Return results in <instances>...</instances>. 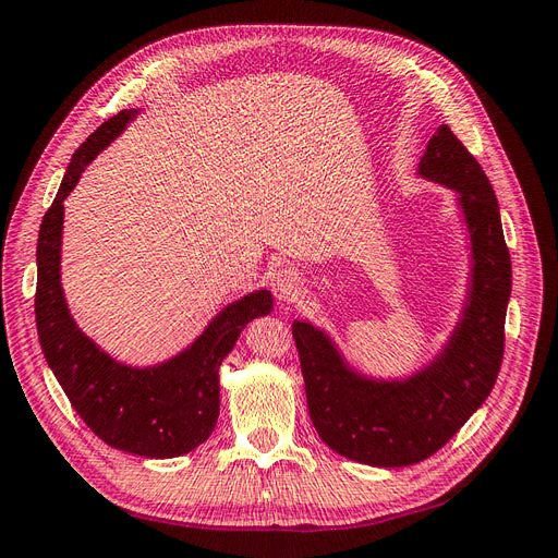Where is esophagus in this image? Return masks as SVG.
Wrapping results in <instances>:
<instances>
[{
	"instance_id": "1",
	"label": "esophagus",
	"mask_w": 558,
	"mask_h": 558,
	"mask_svg": "<svg viewBox=\"0 0 558 558\" xmlns=\"http://www.w3.org/2000/svg\"><path fill=\"white\" fill-rule=\"evenodd\" d=\"M272 293L281 305H291L302 295V277L293 267H281L272 277Z\"/></svg>"
}]
</instances>
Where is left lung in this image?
Segmentation results:
<instances>
[{
    "mask_svg": "<svg viewBox=\"0 0 558 558\" xmlns=\"http://www.w3.org/2000/svg\"><path fill=\"white\" fill-rule=\"evenodd\" d=\"M416 174L456 191L470 234L465 305L442 351L410 377L375 379L353 369L326 330L293 324L318 437L377 468L414 465L442 449L492 393L505 349L512 263L492 183L447 125L430 137Z\"/></svg>",
    "mask_w": 558,
    "mask_h": 558,
    "instance_id": "8db88e82",
    "label": "left lung"
}]
</instances>
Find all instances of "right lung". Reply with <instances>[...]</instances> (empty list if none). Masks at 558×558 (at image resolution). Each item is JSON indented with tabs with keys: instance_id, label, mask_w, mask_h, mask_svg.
Returning <instances> with one entry per match:
<instances>
[{
	"instance_id": "add662e5",
	"label": "right lung",
	"mask_w": 558,
	"mask_h": 558,
	"mask_svg": "<svg viewBox=\"0 0 558 558\" xmlns=\"http://www.w3.org/2000/svg\"><path fill=\"white\" fill-rule=\"evenodd\" d=\"M125 109L99 125L72 156L37 242V332L48 367L76 414L109 447L146 459H174L207 440L218 418V367L251 318L272 312V293L253 291L218 312L197 340L170 361L132 367L81 332L60 283L62 202L83 170L137 116Z\"/></svg>"
}]
</instances>
